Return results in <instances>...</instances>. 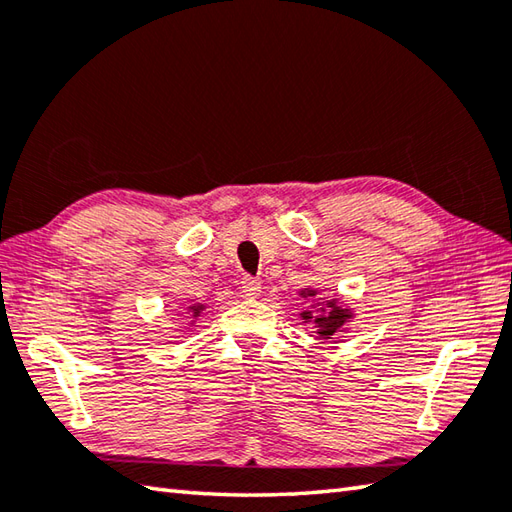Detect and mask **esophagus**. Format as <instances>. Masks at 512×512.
<instances>
[{"label":"esophagus","instance_id":"obj_1","mask_svg":"<svg viewBox=\"0 0 512 512\" xmlns=\"http://www.w3.org/2000/svg\"><path fill=\"white\" fill-rule=\"evenodd\" d=\"M242 293H244V297H257L259 293H262V282H259V279H255V277H244L242 279Z\"/></svg>","mask_w":512,"mask_h":512}]
</instances>
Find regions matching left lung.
<instances>
[{
  "label": "left lung",
  "instance_id": "8db88e82",
  "mask_svg": "<svg viewBox=\"0 0 512 512\" xmlns=\"http://www.w3.org/2000/svg\"><path fill=\"white\" fill-rule=\"evenodd\" d=\"M308 295L313 297L315 293H313V290H308ZM326 306L330 308V313H328L326 317H324V315H322V317H315V324L319 326L317 333L328 339V337H333L335 333H339V328H342V326L346 324V319H348L350 315H348L346 308L337 306V302H328ZM302 317L306 319V322H308V319H313V315H310L308 310H306V313H302Z\"/></svg>",
  "mask_w": 512,
  "mask_h": 512
}]
</instances>
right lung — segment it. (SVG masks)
I'll return each instance as SVG.
<instances>
[{
    "instance_id": "add662e5",
    "label": "right lung",
    "mask_w": 512,
    "mask_h": 512,
    "mask_svg": "<svg viewBox=\"0 0 512 512\" xmlns=\"http://www.w3.org/2000/svg\"><path fill=\"white\" fill-rule=\"evenodd\" d=\"M199 308H202V306H193V313H195V315L199 313Z\"/></svg>"
}]
</instances>
